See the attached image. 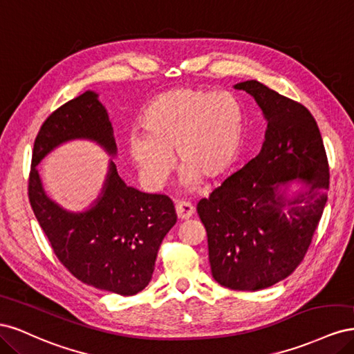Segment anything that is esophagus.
<instances>
[{
	"label": "esophagus",
	"mask_w": 354,
	"mask_h": 354,
	"mask_svg": "<svg viewBox=\"0 0 354 354\" xmlns=\"http://www.w3.org/2000/svg\"><path fill=\"white\" fill-rule=\"evenodd\" d=\"M176 212H177V217L180 220H187L195 214V207L192 205L190 202L180 201L176 203Z\"/></svg>",
	"instance_id": "34e87169"
}]
</instances>
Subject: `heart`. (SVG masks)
Here are the masks:
<instances>
[{
    "label": "heart",
    "mask_w": 354,
    "mask_h": 354,
    "mask_svg": "<svg viewBox=\"0 0 354 354\" xmlns=\"http://www.w3.org/2000/svg\"><path fill=\"white\" fill-rule=\"evenodd\" d=\"M140 122L143 133L128 138V152L146 187H164L176 165V151L185 169L183 186L195 189L198 178L218 180L234 164L245 112L230 91L181 87L159 94Z\"/></svg>",
    "instance_id": "1"
}]
</instances>
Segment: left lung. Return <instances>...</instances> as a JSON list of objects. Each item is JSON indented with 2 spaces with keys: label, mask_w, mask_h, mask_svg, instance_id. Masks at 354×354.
Wrapping results in <instances>:
<instances>
[{
  "label": "left lung",
  "mask_w": 354,
  "mask_h": 354,
  "mask_svg": "<svg viewBox=\"0 0 354 354\" xmlns=\"http://www.w3.org/2000/svg\"><path fill=\"white\" fill-rule=\"evenodd\" d=\"M233 87L261 109L264 142L259 155L199 201L198 214L214 279L259 291L303 261L328 201L329 167L319 127L303 104L255 80Z\"/></svg>",
  "instance_id": "1"
}]
</instances>
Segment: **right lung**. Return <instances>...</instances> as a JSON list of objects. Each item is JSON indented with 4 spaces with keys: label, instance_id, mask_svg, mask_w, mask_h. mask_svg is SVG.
Masks as SVG:
<instances>
[{
    "label": "right lung",
    "instance_id": "obj_1",
    "mask_svg": "<svg viewBox=\"0 0 354 354\" xmlns=\"http://www.w3.org/2000/svg\"><path fill=\"white\" fill-rule=\"evenodd\" d=\"M73 140L99 145L116 158L108 111L95 91L65 103L42 124L35 138L29 201L60 263L81 282L118 295H134L152 279L162 239L177 221L165 195L143 194L118 174L109 159L99 196L84 211H69L44 190L38 164L56 147Z\"/></svg>",
    "mask_w": 354,
    "mask_h": 354
}]
</instances>
